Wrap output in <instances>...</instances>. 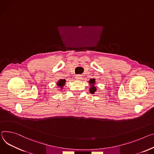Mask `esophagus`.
Listing matches in <instances>:
<instances>
[{"label": "esophagus", "mask_w": 154, "mask_h": 154, "mask_svg": "<svg viewBox=\"0 0 154 154\" xmlns=\"http://www.w3.org/2000/svg\"><path fill=\"white\" fill-rule=\"evenodd\" d=\"M82 75H76V77H75V79H76L77 80H81V79H82Z\"/></svg>", "instance_id": "34e87169"}]
</instances>
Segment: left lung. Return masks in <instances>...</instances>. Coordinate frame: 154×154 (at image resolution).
<instances>
[{
    "instance_id": "8db88e82",
    "label": "left lung",
    "mask_w": 154,
    "mask_h": 154,
    "mask_svg": "<svg viewBox=\"0 0 154 154\" xmlns=\"http://www.w3.org/2000/svg\"><path fill=\"white\" fill-rule=\"evenodd\" d=\"M88 82L90 83V93H91V94H94V92L96 91V87L94 86V84H95V79H90V81H88Z\"/></svg>"
}]
</instances>
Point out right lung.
Listing matches in <instances>:
<instances>
[{
	"label": "right lung",
	"instance_id": "obj_1",
	"mask_svg": "<svg viewBox=\"0 0 154 154\" xmlns=\"http://www.w3.org/2000/svg\"><path fill=\"white\" fill-rule=\"evenodd\" d=\"M66 80L65 79H60L58 82H57V85L60 87V88H63V86L65 85Z\"/></svg>",
	"mask_w": 154,
	"mask_h": 154
}]
</instances>
